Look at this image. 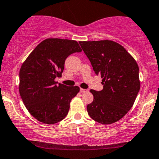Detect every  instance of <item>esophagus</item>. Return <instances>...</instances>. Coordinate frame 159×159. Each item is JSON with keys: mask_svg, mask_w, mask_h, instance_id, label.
<instances>
[{"mask_svg": "<svg viewBox=\"0 0 159 159\" xmlns=\"http://www.w3.org/2000/svg\"><path fill=\"white\" fill-rule=\"evenodd\" d=\"M88 91H89V90H88V89H82V88H81V89H80V92H81V93H84V92H88Z\"/></svg>", "mask_w": 159, "mask_h": 159, "instance_id": "1", "label": "esophagus"}]
</instances>
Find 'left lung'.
Wrapping results in <instances>:
<instances>
[{
  "label": "left lung",
  "mask_w": 159,
  "mask_h": 159,
  "mask_svg": "<svg viewBox=\"0 0 159 159\" xmlns=\"http://www.w3.org/2000/svg\"><path fill=\"white\" fill-rule=\"evenodd\" d=\"M103 89H91L94 100L86 106L90 117L108 125L119 121L133 106L140 89L139 66L119 43L112 40L80 41Z\"/></svg>",
  "instance_id": "obj_1"
}]
</instances>
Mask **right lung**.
<instances>
[{"instance_id":"1","label":"right lung","mask_w":159,"mask_h":159,"mask_svg":"<svg viewBox=\"0 0 159 159\" xmlns=\"http://www.w3.org/2000/svg\"><path fill=\"white\" fill-rule=\"evenodd\" d=\"M75 40L48 38L29 54L20 70L19 92L24 105L38 121L57 123L68 114L71 100L80 91L77 86L56 85L67 56L81 52Z\"/></svg>"}]
</instances>
